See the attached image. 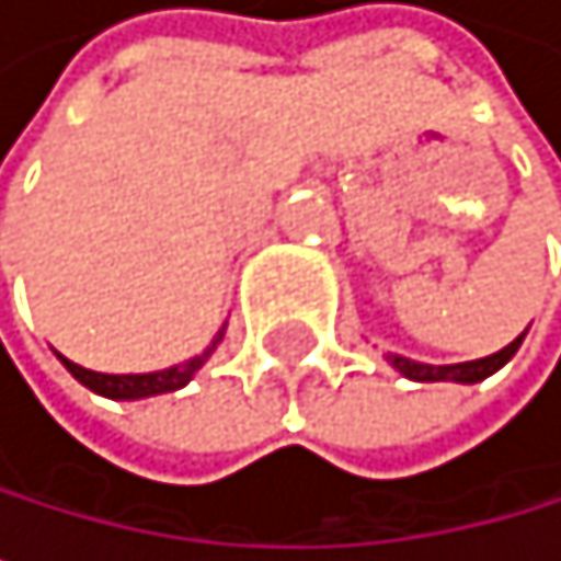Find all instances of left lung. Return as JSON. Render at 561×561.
<instances>
[{"label": "left lung", "instance_id": "left-lung-1", "mask_svg": "<svg viewBox=\"0 0 561 561\" xmlns=\"http://www.w3.org/2000/svg\"><path fill=\"white\" fill-rule=\"evenodd\" d=\"M524 336H527V330H524L520 336H516L513 344H506L502 351L489 354V358L457 362V365H425V362L403 358V354H386V358H390V365L397 368L400 376H408V379H414V382H481V379H489L492 373H499V368L506 365L516 351H520Z\"/></svg>", "mask_w": 561, "mask_h": 561}]
</instances>
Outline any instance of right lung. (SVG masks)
<instances>
[{
    "mask_svg": "<svg viewBox=\"0 0 561 561\" xmlns=\"http://www.w3.org/2000/svg\"><path fill=\"white\" fill-rule=\"evenodd\" d=\"M220 341H225V330H220V333L214 336V341H210V347H207V351H199L196 358H188V362H182V365H171V368H161V373H136V376L94 373V368H83V365H77V362L62 358L59 351H55V354H59V362L72 373V379H80V382L87 386V390H94V393L108 397V400H144V397H158V393L182 390V386L203 368V362H207L210 354L217 351Z\"/></svg>",
    "mask_w": 561,
    "mask_h": 561,
    "instance_id": "add662e5",
    "label": "right lung"
}]
</instances>
